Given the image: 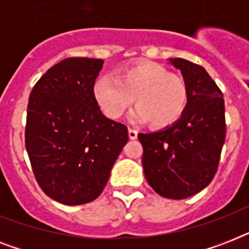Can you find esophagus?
Instances as JSON below:
<instances>
[{
    "label": "esophagus",
    "mask_w": 249,
    "mask_h": 249,
    "mask_svg": "<svg viewBox=\"0 0 249 249\" xmlns=\"http://www.w3.org/2000/svg\"><path fill=\"white\" fill-rule=\"evenodd\" d=\"M128 133H129V138H130V140H137V137H138V132H137V130L129 128Z\"/></svg>",
    "instance_id": "34e87169"
}]
</instances>
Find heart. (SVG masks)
<instances>
[{"label":"heart","mask_w":249,"mask_h":249,"mask_svg":"<svg viewBox=\"0 0 249 249\" xmlns=\"http://www.w3.org/2000/svg\"><path fill=\"white\" fill-rule=\"evenodd\" d=\"M93 97L111 119L123 116L134 99V120L165 128L183 115L189 89L181 75L168 72L160 64L141 62L120 70L116 79L99 76L93 85Z\"/></svg>","instance_id":"b5f03b06"}]
</instances>
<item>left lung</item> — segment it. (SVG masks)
<instances>
[{"instance_id": "1", "label": "left lung", "mask_w": 249, "mask_h": 249, "mask_svg": "<svg viewBox=\"0 0 249 249\" xmlns=\"http://www.w3.org/2000/svg\"><path fill=\"white\" fill-rule=\"evenodd\" d=\"M179 70L189 89L185 112L174 124L152 133H140L144 177L168 199L193 196L211 183L220 163L226 136L222 93L201 66L168 59Z\"/></svg>"}]
</instances>
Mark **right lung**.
I'll use <instances>...</instances> for the list:
<instances>
[{"mask_svg":"<svg viewBox=\"0 0 249 249\" xmlns=\"http://www.w3.org/2000/svg\"><path fill=\"white\" fill-rule=\"evenodd\" d=\"M103 59L67 58L29 95L25 148L38 185L66 205L97 199L128 142V128L102 113L93 85Z\"/></svg>","mask_w":249,"mask_h":249,"instance_id":"obj_1","label":"right lung"}]
</instances>
